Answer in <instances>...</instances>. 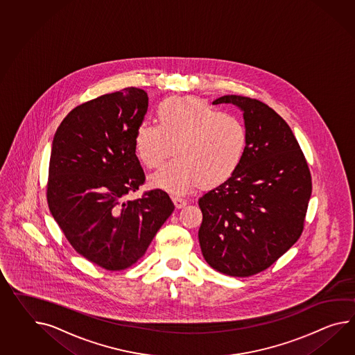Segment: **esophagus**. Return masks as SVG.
<instances>
[{"label":"esophagus","instance_id":"34e87169","mask_svg":"<svg viewBox=\"0 0 355 355\" xmlns=\"http://www.w3.org/2000/svg\"><path fill=\"white\" fill-rule=\"evenodd\" d=\"M172 200H173L174 205H175V208L177 209L183 208V207L187 204V201L184 199H182L180 196H173Z\"/></svg>","mask_w":355,"mask_h":355}]
</instances>
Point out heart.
Returning <instances> with one entry per match:
<instances>
[{"label": "heart", "mask_w": 355, "mask_h": 355, "mask_svg": "<svg viewBox=\"0 0 355 355\" xmlns=\"http://www.w3.org/2000/svg\"><path fill=\"white\" fill-rule=\"evenodd\" d=\"M157 124L141 123L135 130V153L147 169H156L154 187L183 193L201 182L216 186L234 175L246 154L245 123L195 97H169L156 109Z\"/></svg>", "instance_id": "b5f03b06"}]
</instances>
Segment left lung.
<instances>
[{
    "label": "left lung",
    "instance_id": "8db88e82",
    "mask_svg": "<svg viewBox=\"0 0 355 355\" xmlns=\"http://www.w3.org/2000/svg\"><path fill=\"white\" fill-rule=\"evenodd\" d=\"M213 104L241 109L249 142L239 171L199 199L200 248L218 272L254 276L303 234L311 171L293 130L268 105L236 95Z\"/></svg>",
    "mask_w": 355,
    "mask_h": 355
}]
</instances>
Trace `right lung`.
<instances>
[{
  "label": "right lung",
  "instance_id": "add662e5",
  "mask_svg": "<svg viewBox=\"0 0 355 355\" xmlns=\"http://www.w3.org/2000/svg\"><path fill=\"white\" fill-rule=\"evenodd\" d=\"M147 106L136 87L100 96L74 107L52 141L50 211L74 250L107 270L142 258L174 210L160 189L125 200L145 183L133 137Z\"/></svg>",
  "mask_w": 355,
  "mask_h": 355
}]
</instances>
